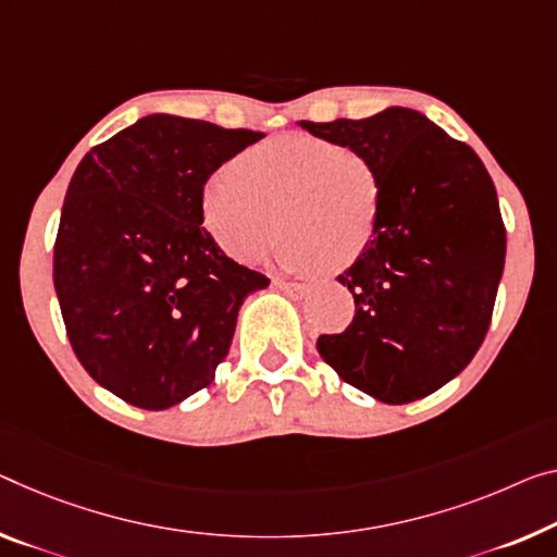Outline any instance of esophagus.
<instances>
[{
    "mask_svg": "<svg viewBox=\"0 0 557 557\" xmlns=\"http://www.w3.org/2000/svg\"><path fill=\"white\" fill-rule=\"evenodd\" d=\"M273 286L281 288V290H284V294L294 296V298L306 296V290H308L306 284H296V281H286V278H276V281H273Z\"/></svg>",
    "mask_w": 557,
    "mask_h": 557,
    "instance_id": "34e87169",
    "label": "esophagus"
}]
</instances>
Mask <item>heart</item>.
<instances>
[{
  "label": "heart",
  "instance_id": "b5f03b06",
  "mask_svg": "<svg viewBox=\"0 0 557 557\" xmlns=\"http://www.w3.org/2000/svg\"><path fill=\"white\" fill-rule=\"evenodd\" d=\"M381 209L373 159L304 134L256 144L201 186L203 226L231 259L259 261L281 221L273 259L298 273L356 263L379 231Z\"/></svg>",
  "mask_w": 557,
  "mask_h": 557
}]
</instances>
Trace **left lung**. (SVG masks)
I'll return each instance as SVG.
<instances>
[{"instance_id": "left-lung-1", "label": "left lung", "mask_w": 557, "mask_h": 557, "mask_svg": "<svg viewBox=\"0 0 557 557\" xmlns=\"http://www.w3.org/2000/svg\"><path fill=\"white\" fill-rule=\"evenodd\" d=\"M298 126L366 153L383 182L379 231L338 276L354 294V321L315 348L341 379L383 404L431 396L463 371L491 326L506 267L491 176L468 144L406 107Z\"/></svg>"}]
</instances>
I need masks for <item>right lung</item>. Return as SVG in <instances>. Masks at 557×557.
I'll use <instances>...</instances> for the list:
<instances>
[{
  "instance_id": "add662e5",
  "label": "right lung",
  "mask_w": 557,
  "mask_h": 557,
  "mask_svg": "<svg viewBox=\"0 0 557 557\" xmlns=\"http://www.w3.org/2000/svg\"><path fill=\"white\" fill-rule=\"evenodd\" d=\"M259 139L261 132L149 114L76 166L54 288L79 363L126 404L164 410L209 386L244 298L269 286L201 226L203 182Z\"/></svg>"
}]
</instances>
